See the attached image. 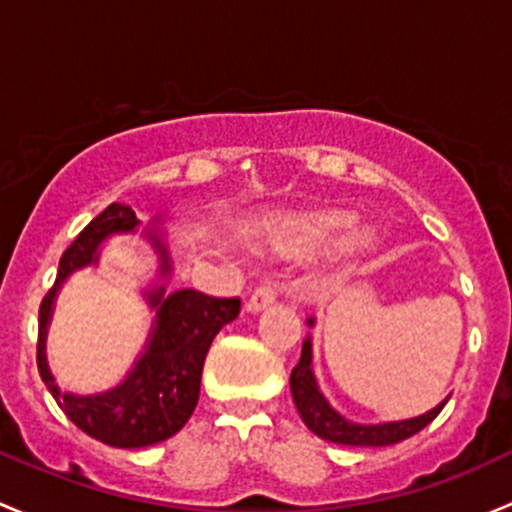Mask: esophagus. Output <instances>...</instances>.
I'll return each instance as SVG.
<instances>
[{
  "label": "esophagus",
  "mask_w": 512,
  "mask_h": 512,
  "mask_svg": "<svg viewBox=\"0 0 512 512\" xmlns=\"http://www.w3.org/2000/svg\"><path fill=\"white\" fill-rule=\"evenodd\" d=\"M273 300H276V286H273V283H263V286H258L254 295L246 300V310H249V313H261V310L268 308Z\"/></svg>",
  "instance_id": "34e87169"
}]
</instances>
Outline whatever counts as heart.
<instances>
[{
  "instance_id": "b5f03b06",
  "label": "heart",
  "mask_w": 512,
  "mask_h": 512,
  "mask_svg": "<svg viewBox=\"0 0 512 512\" xmlns=\"http://www.w3.org/2000/svg\"><path fill=\"white\" fill-rule=\"evenodd\" d=\"M355 217L350 212L330 209V212H308V214H281L271 217L258 229V244L281 256H305L323 249L337 236L352 229ZM372 241L367 229H355L347 236L350 249H362Z\"/></svg>"
}]
</instances>
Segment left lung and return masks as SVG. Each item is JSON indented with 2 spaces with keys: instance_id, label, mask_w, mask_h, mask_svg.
Listing matches in <instances>:
<instances>
[{
  "instance_id": "obj_1",
  "label": "left lung",
  "mask_w": 512,
  "mask_h": 512,
  "mask_svg": "<svg viewBox=\"0 0 512 512\" xmlns=\"http://www.w3.org/2000/svg\"><path fill=\"white\" fill-rule=\"evenodd\" d=\"M308 328H315V318H308ZM291 394L295 409H298L300 419L305 421L315 436L333 444L342 446H392L399 441L409 439L416 431L424 429L426 424L436 419V414L444 409L449 397L444 402L436 404L426 414L412 416V419L402 421H382V424H357V421L342 416L333 404L325 399L320 392V384L313 372V340L310 335L303 340V352H300L298 365L291 372Z\"/></svg>"
}]
</instances>
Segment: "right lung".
Here are the masks:
<instances>
[{"instance_id": "obj_1", "label": "right lung", "mask_w": 512, "mask_h": 512, "mask_svg": "<svg viewBox=\"0 0 512 512\" xmlns=\"http://www.w3.org/2000/svg\"><path fill=\"white\" fill-rule=\"evenodd\" d=\"M155 219L142 229L157 254V278L142 288L147 308L155 320L147 333L145 347L133 362L123 382L96 394L63 392L46 360V337L54 318L56 298L63 283L76 271L98 266L100 251L110 236L135 234L140 219L125 204H110L76 236L59 261V276L39 310V345L36 365L39 374L63 414L81 431L115 449H142L175 436L189 421L199 402L202 367L212 340L226 323L239 315V298H212L192 288L167 291L172 281V254Z\"/></svg>"}]
</instances>
